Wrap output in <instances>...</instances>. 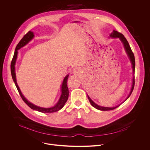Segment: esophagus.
Returning a JSON list of instances; mask_svg holds the SVG:
<instances>
[{
    "instance_id": "1",
    "label": "esophagus",
    "mask_w": 150,
    "mask_h": 150,
    "mask_svg": "<svg viewBox=\"0 0 150 150\" xmlns=\"http://www.w3.org/2000/svg\"><path fill=\"white\" fill-rule=\"evenodd\" d=\"M73 72L74 73V74L75 75H78L81 72V69L79 68V67H75L74 69H73Z\"/></svg>"
}]
</instances>
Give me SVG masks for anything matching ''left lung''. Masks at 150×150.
Masks as SVG:
<instances>
[{
	"instance_id": "8db88e82",
	"label": "left lung",
	"mask_w": 150,
	"mask_h": 150,
	"mask_svg": "<svg viewBox=\"0 0 150 150\" xmlns=\"http://www.w3.org/2000/svg\"><path fill=\"white\" fill-rule=\"evenodd\" d=\"M110 37H112V38H119L120 40L122 41V42H123V44L124 45V47L125 49V50L128 55V56L129 57V59L131 61V63L132 64V68H133V72L134 73L135 72V56H134V53L132 52V50H131V48L129 45V42H128V41H127V40L126 39V38L125 37V36L121 34L120 33H119L118 31H115L114 30L113 31V33L110 35ZM135 77H134L133 78V82H132V88H131V92H130V94L128 96V97H127L126 100L129 97V96H131V94H132L133 90H134V85H135ZM88 100L91 103V104L92 105V106H93L94 108H95L96 109H98V110H102V111H108V110H113L117 108H118V107L120 105H117V106H116L115 107V108H105V107H101V106H100L97 104H96L95 103H94V101H92V100L90 98V97L88 96Z\"/></svg>"
}]
</instances>
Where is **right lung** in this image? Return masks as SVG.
<instances>
[{
    "instance_id": "right-lung-1",
    "label": "right lung",
    "mask_w": 150,
    "mask_h": 150,
    "mask_svg": "<svg viewBox=\"0 0 150 150\" xmlns=\"http://www.w3.org/2000/svg\"><path fill=\"white\" fill-rule=\"evenodd\" d=\"M34 33L32 31H28L26 34L24 35V36L22 38L19 42V43L17 45L15 53L12 58V60L11 61V75L12 79L13 80V82H15V84L16 87V88L19 92V94L21 96V97L22 98L23 100L30 107V108L33 110L38 111L41 113H53L59 111L65 105L66 102L68 100V96H69V90L67 86V81L68 79L69 75H67L65 76V78H64L63 83H62V95L60 96V98L57 102V103L54 106L52 107V108H40V107L37 106L30 102H29L23 95V94L21 93L19 88L18 87L17 83H16V76H15V62H16V59L17 57V54H18V50L21 49V47H23L25 45H26L28 42L32 40V38L34 37Z\"/></svg>"
}]
</instances>
